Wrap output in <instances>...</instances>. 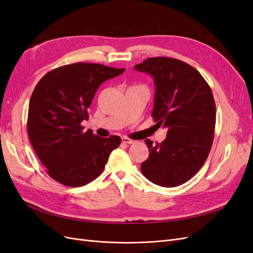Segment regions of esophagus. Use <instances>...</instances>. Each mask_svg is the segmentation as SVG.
Listing matches in <instances>:
<instances>
[{
  "mask_svg": "<svg viewBox=\"0 0 253 253\" xmlns=\"http://www.w3.org/2000/svg\"><path fill=\"white\" fill-rule=\"evenodd\" d=\"M121 140H122V142H124V143H128V144H132V143H135V142H136L135 140H133V139H131V138H128V137H122Z\"/></svg>",
  "mask_w": 253,
  "mask_h": 253,
  "instance_id": "1",
  "label": "esophagus"
}]
</instances>
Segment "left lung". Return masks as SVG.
I'll return each mask as SVG.
<instances>
[{
	"instance_id": "obj_1",
	"label": "left lung",
	"mask_w": 253,
	"mask_h": 253,
	"mask_svg": "<svg viewBox=\"0 0 253 253\" xmlns=\"http://www.w3.org/2000/svg\"><path fill=\"white\" fill-rule=\"evenodd\" d=\"M134 67L153 77L152 117L168 129L162 143L144 140L150 154L141 172L155 185L177 187L200 171L211 150L216 115L212 90L194 67L177 59L148 58Z\"/></svg>"
}]
</instances>
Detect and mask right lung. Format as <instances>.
<instances>
[{
  "mask_svg": "<svg viewBox=\"0 0 253 253\" xmlns=\"http://www.w3.org/2000/svg\"><path fill=\"white\" fill-rule=\"evenodd\" d=\"M125 68L97 63H74L48 72L30 97L27 132L40 162L52 179L68 187H82L103 172L111 152L121 138H102L84 131L96 90Z\"/></svg>",
  "mask_w": 253,
  "mask_h": 253,
  "instance_id": "obj_1",
  "label": "right lung"
}]
</instances>
